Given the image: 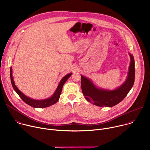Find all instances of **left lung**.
I'll use <instances>...</instances> for the list:
<instances>
[{
    "instance_id": "left-lung-1",
    "label": "left lung",
    "mask_w": 150,
    "mask_h": 150,
    "mask_svg": "<svg viewBox=\"0 0 150 150\" xmlns=\"http://www.w3.org/2000/svg\"><path fill=\"white\" fill-rule=\"evenodd\" d=\"M129 54L131 63L127 79L115 90L97 88L89 78L81 75V88L85 99L97 106L109 108L117 104L124 99L133 87L135 81V61L134 56Z\"/></svg>"
}]
</instances>
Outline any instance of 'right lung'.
I'll list each match as a JSON object with an SVG mask.
<instances>
[{
    "instance_id": "add662e5",
    "label": "right lung",
    "mask_w": 150,
    "mask_h": 150,
    "mask_svg": "<svg viewBox=\"0 0 150 150\" xmlns=\"http://www.w3.org/2000/svg\"><path fill=\"white\" fill-rule=\"evenodd\" d=\"M72 73L68 74L61 79L54 93L53 94V95L52 97H50V98H48L47 99H45V100H34V99H33V98L27 97L17 88V87L15 84V82H14V81L13 79V76H12V68H11V69H10L11 81V83H12L13 88L16 91V93L19 95L20 98L22 99L26 104H28L29 105H30L34 108H47V107H49V106L55 104L59 100V99L60 98V96L62 93V88H63V85L67 82L68 79L72 75Z\"/></svg>"
}]
</instances>
